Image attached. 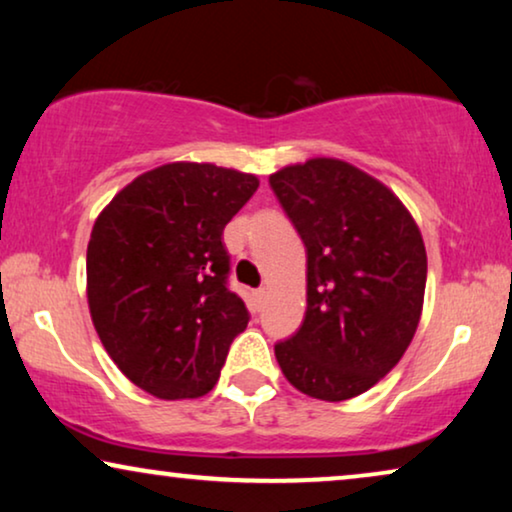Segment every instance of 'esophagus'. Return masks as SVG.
Masks as SVG:
<instances>
[{"label": "esophagus", "instance_id": "34e87169", "mask_svg": "<svg viewBox=\"0 0 512 512\" xmlns=\"http://www.w3.org/2000/svg\"><path fill=\"white\" fill-rule=\"evenodd\" d=\"M265 293H268L265 289H256V291H254V298L258 300V303H263V300H265Z\"/></svg>", "mask_w": 512, "mask_h": 512}]
</instances>
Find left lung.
Here are the masks:
<instances>
[{
	"label": "left lung",
	"mask_w": 512,
	"mask_h": 512,
	"mask_svg": "<svg viewBox=\"0 0 512 512\" xmlns=\"http://www.w3.org/2000/svg\"><path fill=\"white\" fill-rule=\"evenodd\" d=\"M307 249L303 326L277 342L286 380L321 401L368 391L415 338L426 249L394 191L338 158H310L270 174Z\"/></svg>",
	"instance_id": "left-lung-1"
}]
</instances>
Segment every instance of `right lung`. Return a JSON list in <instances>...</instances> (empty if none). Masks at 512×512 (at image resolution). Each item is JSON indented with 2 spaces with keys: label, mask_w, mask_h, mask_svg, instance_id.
Returning a JSON list of instances; mask_svg holds the SVG:
<instances>
[{
  "label": "right lung",
  "mask_w": 512,
  "mask_h": 512,
  "mask_svg": "<svg viewBox=\"0 0 512 512\" xmlns=\"http://www.w3.org/2000/svg\"><path fill=\"white\" fill-rule=\"evenodd\" d=\"M256 188L254 174L181 160L139 174L97 216L86 256L90 317L146 394L205 396L247 328L221 237Z\"/></svg>",
  "instance_id": "obj_1"
}]
</instances>
